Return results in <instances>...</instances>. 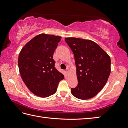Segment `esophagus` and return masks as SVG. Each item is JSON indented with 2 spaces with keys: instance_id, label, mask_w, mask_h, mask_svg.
Listing matches in <instances>:
<instances>
[{
  "instance_id": "34e87169",
  "label": "esophagus",
  "mask_w": 128,
  "mask_h": 128,
  "mask_svg": "<svg viewBox=\"0 0 128 128\" xmlns=\"http://www.w3.org/2000/svg\"><path fill=\"white\" fill-rule=\"evenodd\" d=\"M70 72V70H69V68H67L66 69V72H67V73H69V72Z\"/></svg>"
}]
</instances>
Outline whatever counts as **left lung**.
<instances>
[{"mask_svg": "<svg viewBox=\"0 0 128 128\" xmlns=\"http://www.w3.org/2000/svg\"><path fill=\"white\" fill-rule=\"evenodd\" d=\"M75 57L78 84L71 89L77 98L88 100L103 88L110 73V58L96 43L89 40L66 38Z\"/></svg>", "mask_w": 128, "mask_h": 128, "instance_id": "left-lung-1", "label": "left lung"}]
</instances>
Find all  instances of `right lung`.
I'll list each match as a JSON object with an SVG mask.
<instances>
[{"label":"right lung","mask_w":128,"mask_h":128,"mask_svg":"<svg viewBox=\"0 0 128 128\" xmlns=\"http://www.w3.org/2000/svg\"><path fill=\"white\" fill-rule=\"evenodd\" d=\"M61 37L44 34L35 36L24 46L18 66L23 81L34 94L47 97L56 93L64 75L56 69L54 52Z\"/></svg>","instance_id":"1"}]
</instances>
